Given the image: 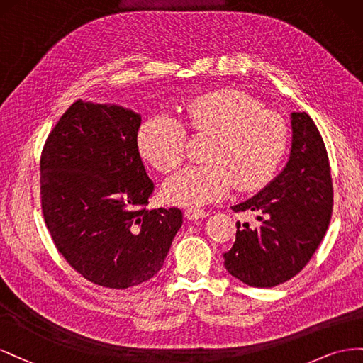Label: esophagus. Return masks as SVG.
<instances>
[{
	"label": "esophagus",
	"instance_id": "34e87169",
	"mask_svg": "<svg viewBox=\"0 0 363 363\" xmlns=\"http://www.w3.org/2000/svg\"><path fill=\"white\" fill-rule=\"evenodd\" d=\"M206 216H210V213L208 211H205V210H196V208H190V210H187L185 211V217H187V219H190V220H193V219H203V217H206Z\"/></svg>",
	"mask_w": 363,
	"mask_h": 363
}]
</instances>
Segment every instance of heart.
Listing matches in <instances>:
<instances>
[{
  "label": "heart",
  "mask_w": 363,
  "mask_h": 363,
  "mask_svg": "<svg viewBox=\"0 0 363 363\" xmlns=\"http://www.w3.org/2000/svg\"><path fill=\"white\" fill-rule=\"evenodd\" d=\"M185 123L157 113L141 124L138 147L143 158L161 173L182 164L189 131L210 138L205 147L208 164L191 165L165 182L170 202L201 206L222 199L234 185L239 191L264 187L281 165L289 147V126L281 113L239 89L208 92L184 108Z\"/></svg>",
  "instance_id": "obj_1"
}]
</instances>
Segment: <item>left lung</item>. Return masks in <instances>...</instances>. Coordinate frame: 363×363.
Masks as SVG:
<instances>
[{
    "label": "left lung",
    "mask_w": 363,
    "mask_h": 363,
    "mask_svg": "<svg viewBox=\"0 0 363 363\" xmlns=\"http://www.w3.org/2000/svg\"><path fill=\"white\" fill-rule=\"evenodd\" d=\"M292 150L284 170L235 213H257V225L237 223L225 267L252 287H275L306 267L333 213V182L323 137L306 112L292 113Z\"/></svg>",
    "instance_id": "8db88e82"
}]
</instances>
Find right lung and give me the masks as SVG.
I'll list each match as a JSON object with an SVG mask.
<instances>
[{
    "label": "right lung",
    "instance_id": "1",
    "mask_svg": "<svg viewBox=\"0 0 363 363\" xmlns=\"http://www.w3.org/2000/svg\"><path fill=\"white\" fill-rule=\"evenodd\" d=\"M141 117L76 100L40 153V208L57 251L88 281L128 289L164 264L179 208L149 210L155 185L138 150Z\"/></svg>",
    "mask_w": 363,
    "mask_h": 363
}]
</instances>
